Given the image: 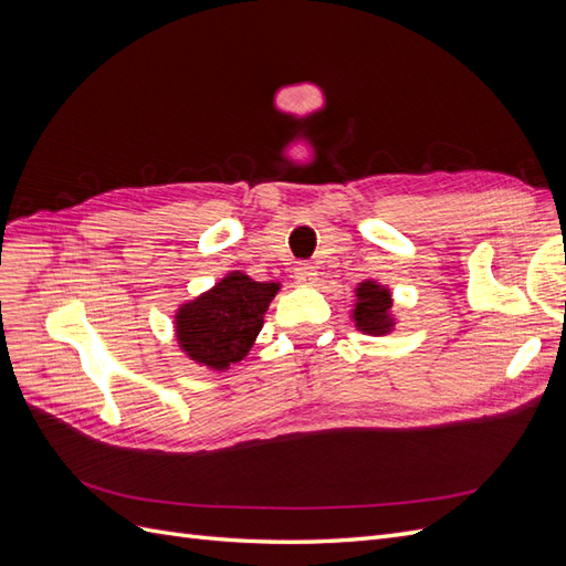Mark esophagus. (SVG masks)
<instances>
[{
	"label": "esophagus",
	"instance_id": "34e87169",
	"mask_svg": "<svg viewBox=\"0 0 566 566\" xmlns=\"http://www.w3.org/2000/svg\"><path fill=\"white\" fill-rule=\"evenodd\" d=\"M316 269L312 266V264H297L295 266V281L300 283V285H304V287H310V285H314L316 283Z\"/></svg>",
	"mask_w": 566,
	"mask_h": 566
}]
</instances>
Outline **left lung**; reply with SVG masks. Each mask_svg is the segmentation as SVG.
I'll list each match as a JSON object with an SVG mask.
<instances>
[{
  "label": "left lung",
  "mask_w": 566,
  "mask_h": 566,
  "mask_svg": "<svg viewBox=\"0 0 566 566\" xmlns=\"http://www.w3.org/2000/svg\"><path fill=\"white\" fill-rule=\"evenodd\" d=\"M356 328L366 335H387L394 328L391 293L378 281H364L356 287V304L352 310Z\"/></svg>",
  "instance_id": "8db88e82"
}]
</instances>
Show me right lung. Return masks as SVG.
I'll use <instances>...</instances> for the list:
<instances>
[{
    "instance_id": "add662e5",
    "label": "right lung",
    "mask_w": 566,
    "mask_h": 566,
    "mask_svg": "<svg viewBox=\"0 0 566 566\" xmlns=\"http://www.w3.org/2000/svg\"><path fill=\"white\" fill-rule=\"evenodd\" d=\"M279 290V283L252 281L243 271L227 273L208 293L179 306L175 331L181 352L212 370L243 361Z\"/></svg>"
}]
</instances>
